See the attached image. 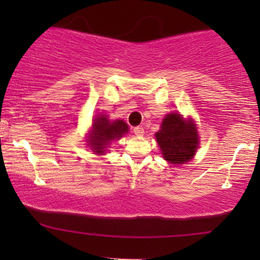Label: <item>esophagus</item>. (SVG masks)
I'll return each instance as SVG.
<instances>
[{"label": "esophagus", "instance_id": "1", "mask_svg": "<svg viewBox=\"0 0 260 260\" xmlns=\"http://www.w3.org/2000/svg\"><path fill=\"white\" fill-rule=\"evenodd\" d=\"M133 132L136 136H143L144 134V128H143L142 126H138V127H134Z\"/></svg>", "mask_w": 260, "mask_h": 260}]
</instances>
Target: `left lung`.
<instances>
[{"mask_svg":"<svg viewBox=\"0 0 260 260\" xmlns=\"http://www.w3.org/2000/svg\"><path fill=\"white\" fill-rule=\"evenodd\" d=\"M157 144L162 151L164 159L169 162L186 164L194 156L198 149V132L196 124L186 122L178 113H170L164 118L156 134Z\"/></svg>","mask_w":260,"mask_h":260,"instance_id":"8db88e82","label":"left lung"}]
</instances>
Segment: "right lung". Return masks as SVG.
<instances>
[{"label": "right lung", "mask_w": 260, "mask_h": 260, "mask_svg": "<svg viewBox=\"0 0 260 260\" xmlns=\"http://www.w3.org/2000/svg\"><path fill=\"white\" fill-rule=\"evenodd\" d=\"M128 132L126 122L117 120L110 122L105 116L95 118L92 124L91 138L89 140V145H91L92 150L96 154H103L106 145L111 144L113 139H120L124 133Z\"/></svg>", "instance_id": "add662e5"}]
</instances>
